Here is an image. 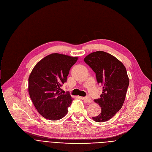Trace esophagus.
<instances>
[{
    "label": "esophagus",
    "mask_w": 152,
    "mask_h": 152,
    "mask_svg": "<svg viewBox=\"0 0 152 152\" xmlns=\"http://www.w3.org/2000/svg\"><path fill=\"white\" fill-rule=\"evenodd\" d=\"M82 99H83V100H84L87 103H91V102H92V100H91V99L90 97H82Z\"/></svg>",
    "instance_id": "esophagus-1"
}]
</instances>
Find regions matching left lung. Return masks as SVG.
Returning a JSON list of instances; mask_svg holds the SVG:
<instances>
[{
  "label": "left lung",
  "instance_id": "left-lung-1",
  "mask_svg": "<svg viewBox=\"0 0 152 152\" xmlns=\"http://www.w3.org/2000/svg\"><path fill=\"white\" fill-rule=\"evenodd\" d=\"M84 60L95 72L97 83L103 86L100 98L94 100L101 107V113L92 117L93 120L99 123L108 121L124 103L129 84L126 69L115 57L103 51L92 52Z\"/></svg>",
  "mask_w": 152,
  "mask_h": 152
}]
</instances>
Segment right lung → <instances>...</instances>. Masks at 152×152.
<instances>
[{"instance_id": "1", "label": "right lung", "mask_w": 152, "mask_h": 152, "mask_svg": "<svg viewBox=\"0 0 152 152\" xmlns=\"http://www.w3.org/2000/svg\"><path fill=\"white\" fill-rule=\"evenodd\" d=\"M78 57L54 53L40 60L28 79L30 98L40 115L52 121L61 119L68 113L73 99L63 94L61 87L66 82L69 69Z\"/></svg>"}]
</instances>
